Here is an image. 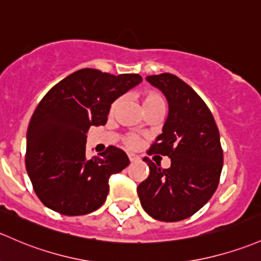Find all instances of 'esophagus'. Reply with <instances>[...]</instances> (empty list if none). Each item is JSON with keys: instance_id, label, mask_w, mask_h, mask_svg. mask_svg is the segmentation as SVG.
<instances>
[{"instance_id": "1", "label": "esophagus", "mask_w": 261, "mask_h": 261, "mask_svg": "<svg viewBox=\"0 0 261 261\" xmlns=\"http://www.w3.org/2000/svg\"><path fill=\"white\" fill-rule=\"evenodd\" d=\"M128 159H130L131 163H134V161H138L139 160V156L135 155V153H128Z\"/></svg>"}]
</instances>
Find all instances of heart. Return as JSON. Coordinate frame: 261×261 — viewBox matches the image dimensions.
<instances>
[{
	"label": "heart",
	"mask_w": 261,
	"mask_h": 261,
	"mask_svg": "<svg viewBox=\"0 0 261 261\" xmlns=\"http://www.w3.org/2000/svg\"><path fill=\"white\" fill-rule=\"evenodd\" d=\"M141 101H142V106H144V110L146 111V114L152 111H165V100L159 92L156 91H145L142 92L141 95ZM120 103H121V98H117L116 101H114L110 108V112L114 114L117 109H119ZM123 144H125L126 147L128 149H134L139 145V138L136 135H126L123 138Z\"/></svg>",
	"instance_id": "b5f03b06"
}]
</instances>
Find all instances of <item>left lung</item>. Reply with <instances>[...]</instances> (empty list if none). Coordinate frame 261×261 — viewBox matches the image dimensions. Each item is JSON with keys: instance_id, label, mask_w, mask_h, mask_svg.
Instances as JSON below:
<instances>
[{"instance_id": "obj_1", "label": "left lung", "mask_w": 261, "mask_h": 261, "mask_svg": "<svg viewBox=\"0 0 261 261\" xmlns=\"http://www.w3.org/2000/svg\"><path fill=\"white\" fill-rule=\"evenodd\" d=\"M146 80L169 102L163 134L147 153L169 156L171 165L163 169L147 156L142 159L150 174L138 186V194L153 219L180 221L201 209L218 189L224 163L220 134L204 100L177 76L161 73Z\"/></svg>"}]
</instances>
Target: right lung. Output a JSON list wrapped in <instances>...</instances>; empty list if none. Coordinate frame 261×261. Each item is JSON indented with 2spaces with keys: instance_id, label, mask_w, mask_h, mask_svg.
Segmentation results:
<instances>
[{
  "instance_id": "right-lung-1",
  "label": "right lung",
  "mask_w": 261,
  "mask_h": 261,
  "mask_svg": "<svg viewBox=\"0 0 261 261\" xmlns=\"http://www.w3.org/2000/svg\"><path fill=\"white\" fill-rule=\"evenodd\" d=\"M141 80L138 73L114 76L82 68L43 96L27 128L24 163L45 206L75 216L92 213L105 202L110 176L122 171L130 160L115 146L87 158V133L91 126L105 125L111 103Z\"/></svg>"
}]
</instances>
